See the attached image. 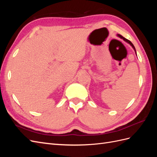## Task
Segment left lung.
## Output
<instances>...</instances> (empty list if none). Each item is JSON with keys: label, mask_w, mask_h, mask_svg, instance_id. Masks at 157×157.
Here are the masks:
<instances>
[{"label": "left lung", "mask_w": 157, "mask_h": 157, "mask_svg": "<svg viewBox=\"0 0 157 157\" xmlns=\"http://www.w3.org/2000/svg\"><path fill=\"white\" fill-rule=\"evenodd\" d=\"M117 36H118V37H120L121 38V39H123V40H124V41H126V42H128V44H130V45L132 47V48H133V49H134V51H135V53H136V56H137V53H136V48H135V47H134V44H133L132 43V42L130 41V40H128V39H125V38L124 37H123L122 35H119V34H118L117 35Z\"/></svg>", "instance_id": "1"}]
</instances>
